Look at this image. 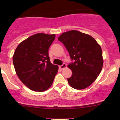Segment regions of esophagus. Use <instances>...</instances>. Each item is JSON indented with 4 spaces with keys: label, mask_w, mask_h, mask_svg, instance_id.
Masks as SVG:
<instances>
[{
    "label": "esophagus",
    "mask_w": 120,
    "mask_h": 120,
    "mask_svg": "<svg viewBox=\"0 0 120 120\" xmlns=\"http://www.w3.org/2000/svg\"><path fill=\"white\" fill-rule=\"evenodd\" d=\"M66 67H67V65L65 64V63H64V64H62L61 65H60V67H59V68L61 69H63L65 68Z\"/></svg>",
    "instance_id": "34e87169"
}]
</instances>
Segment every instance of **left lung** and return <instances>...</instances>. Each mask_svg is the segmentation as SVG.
I'll return each instance as SVG.
<instances>
[{"label":"left lung","instance_id":"obj_1","mask_svg":"<svg viewBox=\"0 0 120 120\" xmlns=\"http://www.w3.org/2000/svg\"><path fill=\"white\" fill-rule=\"evenodd\" d=\"M58 40L64 44L73 62L68 65L72 75L68 78L73 89L82 90L90 86L103 68L102 50L94 38L77 30L63 33Z\"/></svg>","mask_w":120,"mask_h":120}]
</instances>
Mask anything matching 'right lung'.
Masks as SVG:
<instances>
[{"label":"right lung","mask_w":120,"mask_h":120,"mask_svg":"<svg viewBox=\"0 0 120 120\" xmlns=\"http://www.w3.org/2000/svg\"><path fill=\"white\" fill-rule=\"evenodd\" d=\"M55 38V34H35L21 42L15 50V71L30 90L45 91L53 83L59 67L50 62L49 49Z\"/></svg>","instance_id":"right-lung-1"}]
</instances>
